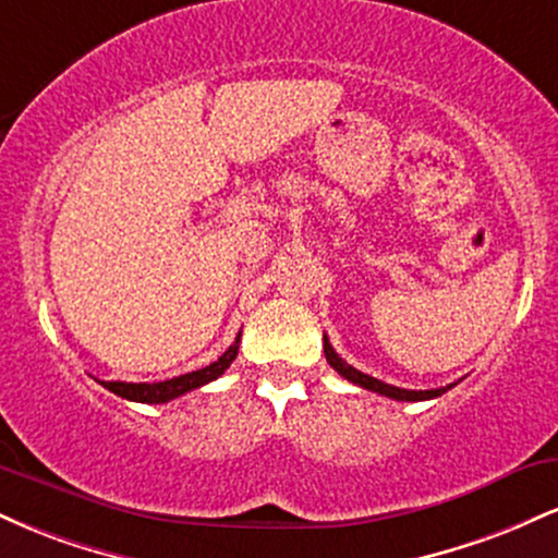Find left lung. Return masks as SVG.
Here are the masks:
<instances>
[{"mask_svg":"<svg viewBox=\"0 0 558 558\" xmlns=\"http://www.w3.org/2000/svg\"><path fill=\"white\" fill-rule=\"evenodd\" d=\"M323 345H325V360H328V364L332 369H336L338 375L345 377L349 383H354V386H362L367 390H373V393H380V396H388V399H396V401H427V399H438L440 393H446L448 388L453 386H446V388H433V390H407V388H396V386H388V383L377 380V377H369L360 373L356 367H351V364H345L341 356L336 354V349H332L328 336H323Z\"/></svg>","mask_w":558,"mask_h":558,"instance_id":"obj_1","label":"left lung"}]
</instances>
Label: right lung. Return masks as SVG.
Wrapping results in <instances>:
<instances>
[{
  "label": "right lung",
  "instance_id": "add662e5",
  "mask_svg": "<svg viewBox=\"0 0 558 558\" xmlns=\"http://www.w3.org/2000/svg\"><path fill=\"white\" fill-rule=\"evenodd\" d=\"M239 343H241V332H239V336H235L233 345H230V349L220 356V360L213 362V364H207V367H202V369H194V373H185V375L172 377V380H162V383L99 380V383L107 390H112L114 396H120V399L138 401V403H165V401L178 399V396L189 393V390L202 388V386H207V383L217 380V377H220L230 367V362L235 360V354H239Z\"/></svg>",
  "mask_w": 558,
  "mask_h": 558
}]
</instances>
